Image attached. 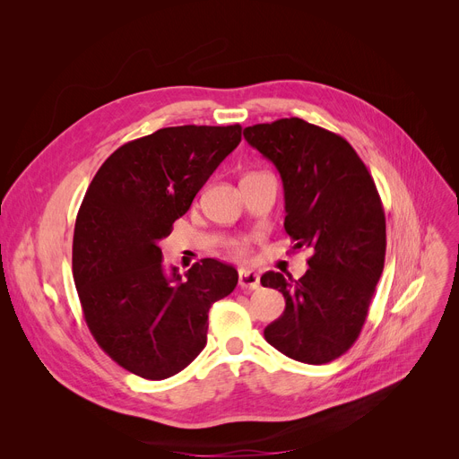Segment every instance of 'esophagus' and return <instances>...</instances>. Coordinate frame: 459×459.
Segmentation results:
<instances>
[{"label": "esophagus", "instance_id": "esophagus-1", "mask_svg": "<svg viewBox=\"0 0 459 459\" xmlns=\"http://www.w3.org/2000/svg\"><path fill=\"white\" fill-rule=\"evenodd\" d=\"M238 282H239V286L246 288V290H256L258 284H260V277L253 270H239Z\"/></svg>", "mask_w": 459, "mask_h": 459}]
</instances>
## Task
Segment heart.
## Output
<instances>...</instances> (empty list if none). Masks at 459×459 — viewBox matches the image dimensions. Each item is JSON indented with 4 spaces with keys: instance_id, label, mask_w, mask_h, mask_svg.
Here are the masks:
<instances>
[{
    "instance_id": "b5f03b06",
    "label": "heart",
    "mask_w": 459,
    "mask_h": 459,
    "mask_svg": "<svg viewBox=\"0 0 459 459\" xmlns=\"http://www.w3.org/2000/svg\"><path fill=\"white\" fill-rule=\"evenodd\" d=\"M238 253L244 255L246 253V246H238Z\"/></svg>"
}]
</instances>
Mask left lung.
<instances>
[{
	"instance_id": "8db88e82",
	"label": "left lung",
	"mask_w": 459,
	"mask_h": 459,
	"mask_svg": "<svg viewBox=\"0 0 459 459\" xmlns=\"http://www.w3.org/2000/svg\"><path fill=\"white\" fill-rule=\"evenodd\" d=\"M244 137L281 175L286 234L312 251L301 279L260 277L286 301L264 336L299 363H329L357 341L383 272L387 234L376 184L344 137L303 118L247 126Z\"/></svg>"
}]
</instances>
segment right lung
I'll return each mask as SVG.
<instances>
[{"instance_id": "add662e5", "label": "right lung", "mask_w": 459, "mask_h": 459, "mask_svg": "<svg viewBox=\"0 0 459 459\" xmlns=\"http://www.w3.org/2000/svg\"><path fill=\"white\" fill-rule=\"evenodd\" d=\"M242 141V126H173L117 149L80 206L72 272L85 322L117 365L144 379L184 370L206 346L208 310L238 284L204 258L165 272L160 242Z\"/></svg>"}]
</instances>
